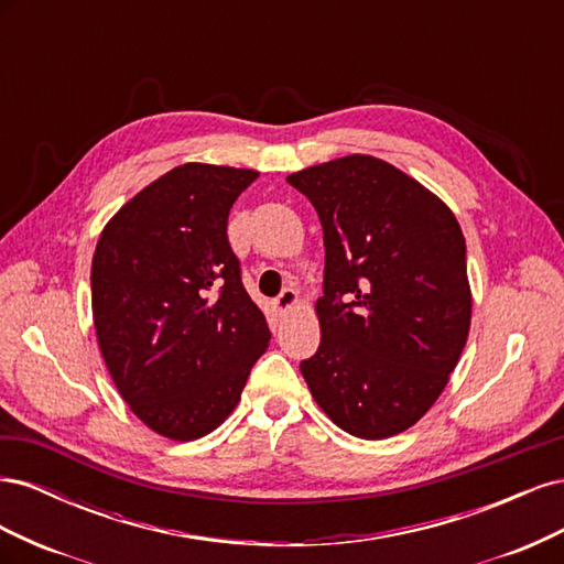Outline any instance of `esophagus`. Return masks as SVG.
I'll use <instances>...</instances> for the list:
<instances>
[{
  "mask_svg": "<svg viewBox=\"0 0 564 564\" xmlns=\"http://www.w3.org/2000/svg\"><path fill=\"white\" fill-rule=\"evenodd\" d=\"M296 303H299V294H296V289L286 286V289H282V294L275 299V311H278L280 315H284L286 311H292Z\"/></svg>",
  "mask_w": 564,
  "mask_h": 564,
  "instance_id": "esophagus-1",
  "label": "esophagus"
}]
</instances>
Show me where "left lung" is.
I'll return each mask as SVG.
<instances>
[{
	"mask_svg": "<svg viewBox=\"0 0 564 564\" xmlns=\"http://www.w3.org/2000/svg\"><path fill=\"white\" fill-rule=\"evenodd\" d=\"M324 232L319 348L301 362L315 402L340 431L392 437L445 390L470 329L466 240L452 209L371 155L286 176Z\"/></svg>",
	"mask_w": 564,
	"mask_h": 564,
	"instance_id": "obj_1",
	"label": "left lung"
}]
</instances>
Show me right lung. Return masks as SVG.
Instances as JSON below:
<instances>
[{
  "label": "right lung",
  "instance_id": "right-lung-1",
  "mask_svg": "<svg viewBox=\"0 0 564 564\" xmlns=\"http://www.w3.org/2000/svg\"><path fill=\"white\" fill-rule=\"evenodd\" d=\"M256 178L253 169L181 164L133 195L98 237L100 355L131 412L169 440L216 431L270 344L228 242L230 207Z\"/></svg>",
  "mask_w": 564,
  "mask_h": 564
}]
</instances>
